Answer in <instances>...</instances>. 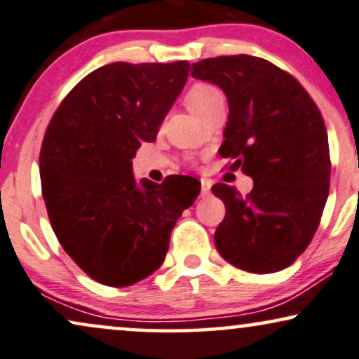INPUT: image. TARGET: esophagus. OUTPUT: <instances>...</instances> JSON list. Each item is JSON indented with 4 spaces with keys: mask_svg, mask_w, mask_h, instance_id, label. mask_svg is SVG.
Listing matches in <instances>:
<instances>
[{
    "mask_svg": "<svg viewBox=\"0 0 359 359\" xmlns=\"http://www.w3.org/2000/svg\"><path fill=\"white\" fill-rule=\"evenodd\" d=\"M210 193H211V181L201 180V196L203 198L210 196Z\"/></svg>",
    "mask_w": 359,
    "mask_h": 359,
    "instance_id": "esophagus-1",
    "label": "esophagus"
}]
</instances>
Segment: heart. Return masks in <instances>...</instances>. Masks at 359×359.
I'll use <instances>...</instances> for the list:
<instances>
[{
    "label": "heart",
    "instance_id": "obj_1",
    "mask_svg": "<svg viewBox=\"0 0 359 359\" xmlns=\"http://www.w3.org/2000/svg\"><path fill=\"white\" fill-rule=\"evenodd\" d=\"M218 96H221V93L219 90H216L215 86L206 85V83H196V85L189 88L184 101H187L189 111L196 114L200 113L206 104H210L215 98H218Z\"/></svg>",
    "mask_w": 359,
    "mask_h": 359
}]
</instances>
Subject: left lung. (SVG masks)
Listing matches in <instances>:
<instances>
[{
    "label": "left lung",
    "instance_id": "1",
    "mask_svg": "<svg viewBox=\"0 0 359 359\" xmlns=\"http://www.w3.org/2000/svg\"><path fill=\"white\" fill-rule=\"evenodd\" d=\"M191 76L228 98L223 158L253 178L248 196L215 184L226 216L215 233L218 253L250 273H274L306 250L330 189L328 133L304 88L256 56H219L193 65Z\"/></svg>",
    "mask_w": 359,
    "mask_h": 359
}]
</instances>
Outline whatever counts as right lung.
I'll list each match as a JSON object with an SVG mask.
<instances>
[{
	"label": "right lung",
	"mask_w": 359,
	"mask_h": 359,
	"mask_svg": "<svg viewBox=\"0 0 359 359\" xmlns=\"http://www.w3.org/2000/svg\"><path fill=\"white\" fill-rule=\"evenodd\" d=\"M188 61L111 63L83 78L56 109L39 153L43 200L63 250L93 280L131 286L165 261L171 229L200 194L191 176L136 180L187 85Z\"/></svg>",
	"instance_id": "right-lung-1"
}]
</instances>
